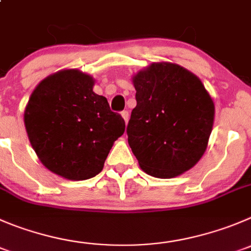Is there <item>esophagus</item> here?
<instances>
[{
  "label": "esophagus",
  "instance_id": "34e87169",
  "mask_svg": "<svg viewBox=\"0 0 251 251\" xmlns=\"http://www.w3.org/2000/svg\"><path fill=\"white\" fill-rule=\"evenodd\" d=\"M121 114H122V117H123V119H124V122H126V124H127L128 121H129V113H128L127 111H123Z\"/></svg>",
  "mask_w": 251,
  "mask_h": 251
}]
</instances>
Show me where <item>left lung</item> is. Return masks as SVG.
I'll use <instances>...</instances> for the list:
<instances>
[{"mask_svg":"<svg viewBox=\"0 0 251 251\" xmlns=\"http://www.w3.org/2000/svg\"><path fill=\"white\" fill-rule=\"evenodd\" d=\"M137 106L127 127L140 169L173 178L199 163L208 145L214 103L195 74L177 64L151 63L132 77Z\"/></svg>","mask_w":251,"mask_h":251,"instance_id":"obj_1","label":"left lung"}]
</instances>
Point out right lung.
Wrapping results in <instances>:
<instances>
[{
    "instance_id": "add662e5",
    "label": "right lung",
    "mask_w": 251,
    "mask_h": 251,
    "mask_svg": "<svg viewBox=\"0 0 251 251\" xmlns=\"http://www.w3.org/2000/svg\"><path fill=\"white\" fill-rule=\"evenodd\" d=\"M94 85V77L77 69L60 70L38 83L25 109V130L40 163L68 180L101 173L126 129Z\"/></svg>"
}]
</instances>
